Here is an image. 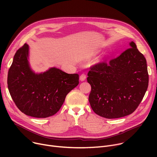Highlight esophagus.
Instances as JSON below:
<instances>
[{"instance_id":"esophagus-1","label":"esophagus","mask_w":157,"mask_h":157,"mask_svg":"<svg viewBox=\"0 0 157 157\" xmlns=\"http://www.w3.org/2000/svg\"><path fill=\"white\" fill-rule=\"evenodd\" d=\"M86 74H81V76L79 77V79H80V80L81 81H85L86 79Z\"/></svg>"}]
</instances>
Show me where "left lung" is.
<instances>
[{"label":"left lung","instance_id":"1","mask_svg":"<svg viewBox=\"0 0 157 157\" xmlns=\"http://www.w3.org/2000/svg\"><path fill=\"white\" fill-rule=\"evenodd\" d=\"M130 47L115 59L92 66L88 73L92 87L89 102L102 117L118 118L132 114L147 90L146 60L133 41Z\"/></svg>","mask_w":157,"mask_h":157}]
</instances>
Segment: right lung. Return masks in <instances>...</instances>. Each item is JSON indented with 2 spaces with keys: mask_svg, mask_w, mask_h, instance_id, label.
Wrapping results in <instances>:
<instances>
[{
  "mask_svg": "<svg viewBox=\"0 0 157 157\" xmlns=\"http://www.w3.org/2000/svg\"><path fill=\"white\" fill-rule=\"evenodd\" d=\"M29 50L25 43L14 56L7 75L10 95L17 108L28 116H53L60 109L66 95L78 85L79 75L55 67L36 74L29 66Z\"/></svg>",
  "mask_w": 157,
  "mask_h": 157,
  "instance_id": "add662e5",
  "label": "right lung"
}]
</instances>
